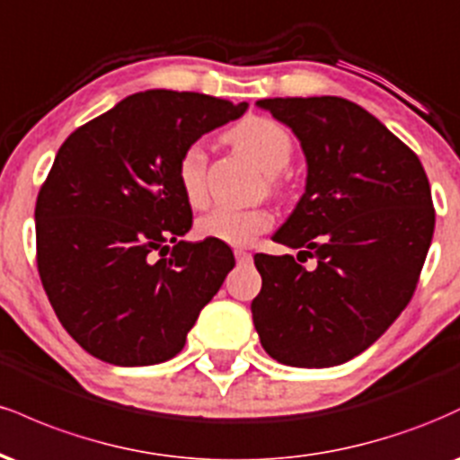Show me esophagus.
I'll return each mask as SVG.
<instances>
[{"label": "esophagus", "mask_w": 460, "mask_h": 460, "mask_svg": "<svg viewBox=\"0 0 460 460\" xmlns=\"http://www.w3.org/2000/svg\"><path fill=\"white\" fill-rule=\"evenodd\" d=\"M235 260H237V263H246V261H251V252L248 251H244V248H235Z\"/></svg>", "instance_id": "esophagus-1"}]
</instances>
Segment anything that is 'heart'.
<instances>
[{"mask_svg": "<svg viewBox=\"0 0 460 460\" xmlns=\"http://www.w3.org/2000/svg\"><path fill=\"white\" fill-rule=\"evenodd\" d=\"M229 138L240 146L246 155H251L268 175H272L274 186H281V172L292 160L294 140L289 131L277 120L268 116H246L244 120L229 131ZM205 172H208V155L200 142H192L181 151L177 160V183L181 190L183 199L192 208L203 205L208 197V183H205ZM274 218L268 209L263 208H214L212 212L200 216L197 223L199 235L209 237V240H220L226 244L244 246L255 240L272 226Z\"/></svg>", "mask_w": 460, "mask_h": 460, "instance_id": "1", "label": "heart"}]
</instances>
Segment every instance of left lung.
<instances>
[{"instance_id": "obj_1", "label": "left lung", "mask_w": 460, "mask_h": 460, "mask_svg": "<svg viewBox=\"0 0 460 460\" xmlns=\"http://www.w3.org/2000/svg\"><path fill=\"white\" fill-rule=\"evenodd\" d=\"M257 105L292 128L307 188L274 242L315 260L257 252L252 322L263 350L294 367L361 355L402 314L435 231L420 157L376 116L341 97H277Z\"/></svg>"}]
</instances>
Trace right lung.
<instances>
[{
  "mask_svg": "<svg viewBox=\"0 0 460 460\" xmlns=\"http://www.w3.org/2000/svg\"><path fill=\"white\" fill-rule=\"evenodd\" d=\"M244 110L199 93H136L62 142L36 199V266L88 355L134 367L186 346L235 257L220 240H181L192 208L177 160Z\"/></svg>",
  "mask_w": 460,
  "mask_h": 460,
  "instance_id": "1",
  "label": "right lung"
}]
</instances>
